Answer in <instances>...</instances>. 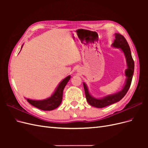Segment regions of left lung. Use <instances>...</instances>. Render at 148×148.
<instances>
[{
    "mask_svg": "<svg viewBox=\"0 0 148 148\" xmlns=\"http://www.w3.org/2000/svg\"><path fill=\"white\" fill-rule=\"evenodd\" d=\"M115 39L114 43L112 44V47L119 49L123 53L125 59H126L127 66V69L125 70V75L127 78L125 79L124 86L120 91L101 98H96L93 97L89 91L87 84L85 83H83L86 101L89 105L97 107V108H103V107L110 106L120 101L126 95L131 85L134 72V68H135V64H134V61L132 56L130 48L127 40L122 35L119 33H115Z\"/></svg>",
    "mask_w": 148,
    "mask_h": 148,
    "instance_id": "obj_1",
    "label": "left lung"
}]
</instances>
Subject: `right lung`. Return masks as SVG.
<instances>
[{"mask_svg":"<svg viewBox=\"0 0 148 148\" xmlns=\"http://www.w3.org/2000/svg\"><path fill=\"white\" fill-rule=\"evenodd\" d=\"M23 45L24 44L21 46V50ZM70 78L71 76L69 75L64 79H62L59 84H58V86L56 88L54 92L52 94V95L50 97L46 98V99L42 100H36L25 97V99L30 104L42 110H52L55 109L57 108L61 104L64 88L65 87L67 83L69 82Z\"/></svg>","mask_w":148,"mask_h":148,"instance_id":"add662e5","label":"right lung"}]
</instances>
